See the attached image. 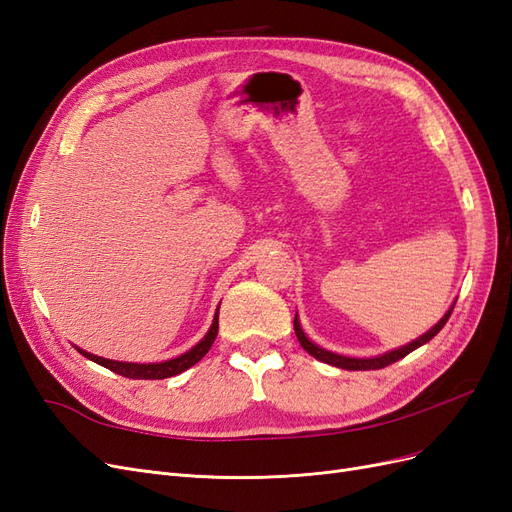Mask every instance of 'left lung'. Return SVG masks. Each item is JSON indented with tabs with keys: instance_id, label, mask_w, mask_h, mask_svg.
<instances>
[{
	"instance_id": "left-lung-1",
	"label": "left lung",
	"mask_w": 512,
	"mask_h": 512,
	"mask_svg": "<svg viewBox=\"0 0 512 512\" xmlns=\"http://www.w3.org/2000/svg\"><path fill=\"white\" fill-rule=\"evenodd\" d=\"M455 303H457V301H453V305L448 307V312H446L436 324H433V327H431L427 333H423L421 337H416L414 342H410V344H406V346H401V348H395V350H389V352H384V354H378V356H369V359H356V356H344V354H337V352H331V350H324V348L316 346V344L312 342V339H309V337L305 335V331L301 329V322H299V316H297V314H294V333H297V339H299V344L303 346V350H307L309 354L314 356V359H318V361H322V363L339 367V369H348V371L382 369V367L391 365V363H395V361H399V359H404V356H408L412 350L421 348L423 344L429 342V339L436 337V335L442 331L446 320L451 318Z\"/></svg>"
}]
</instances>
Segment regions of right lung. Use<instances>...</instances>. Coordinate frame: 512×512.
<instances>
[{"instance_id": "obj_1", "label": "right lung", "mask_w": 512, "mask_h": 512, "mask_svg": "<svg viewBox=\"0 0 512 512\" xmlns=\"http://www.w3.org/2000/svg\"><path fill=\"white\" fill-rule=\"evenodd\" d=\"M220 305H218V312H215L213 316V322L209 331L205 333V337L200 339V342L190 348L188 352H183L179 356H175V359H168V361H162V363H128V361H113V359H104V356H98V354H91V352H85L83 348H76L79 350L85 359L94 361L106 369L115 371V374L119 376H126V378H132V380H164V378H170V376H177L181 374V371L190 369L192 365H196L203 356L209 352V348L213 346L215 337H218V327H220Z\"/></svg>"}]
</instances>
